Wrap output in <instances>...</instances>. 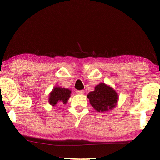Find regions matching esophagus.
I'll list each match as a JSON object with an SVG mask.
<instances>
[{
    "mask_svg": "<svg viewBox=\"0 0 160 160\" xmlns=\"http://www.w3.org/2000/svg\"><path fill=\"white\" fill-rule=\"evenodd\" d=\"M76 93H77L78 94H81V95H82V94H84V90L76 91Z\"/></svg>",
    "mask_w": 160,
    "mask_h": 160,
    "instance_id": "esophagus-1",
    "label": "esophagus"
}]
</instances>
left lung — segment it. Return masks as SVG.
Wrapping results in <instances>:
<instances>
[{
  "instance_id": "1",
  "label": "left lung",
  "mask_w": 160,
  "mask_h": 160,
  "mask_svg": "<svg viewBox=\"0 0 160 160\" xmlns=\"http://www.w3.org/2000/svg\"><path fill=\"white\" fill-rule=\"evenodd\" d=\"M90 104L96 111L105 112L113 109L116 106L118 95L113 88L104 83H100L95 87L93 91L87 95Z\"/></svg>"
}]
</instances>
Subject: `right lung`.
<instances>
[{
	"label": "right lung",
	"instance_id": "add662e5",
	"mask_svg": "<svg viewBox=\"0 0 160 160\" xmlns=\"http://www.w3.org/2000/svg\"><path fill=\"white\" fill-rule=\"evenodd\" d=\"M71 91L65 88L61 87H54L49 94V102L52 106H56L58 102L67 104L68 100L71 96Z\"/></svg>",
	"mask_w": 160,
	"mask_h": 160
}]
</instances>
